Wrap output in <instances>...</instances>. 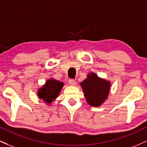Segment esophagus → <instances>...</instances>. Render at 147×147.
Returning a JSON list of instances; mask_svg holds the SVG:
<instances>
[{"mask_svg":"<svg viewBox=\"0 0 147 147\" xmlns=\"http://www.w3.org/2000/svg\"><path fill=\"white\" fill-rule=\"evenodd\" d=\"M68 83H69V84L70 85V86H75V85L76 84L75 81L74 80V79H69Z\"/></svg>","mask_w":147,"mask_h":147,"instance_id":"obj_1","label":"esophagus"}]
</instances>
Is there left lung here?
Returning a JSON list of instances; mask_svg holds the SVG:
<instances>
[{
	"mask_svg": "<svg viewBox=\"0 0 147 147\" xmlns=\"http://www.w3.org/2000/svg\"><path fill=\"white\" fill-rule=\"evenodd\" d=\"M80 85L86 101L92 107H99L107 100L111 87L110 81L100 78L94 72L88 74Z\"/></svg>",
	"mask_w": 147,
	"mask_h": 147,
	"instance_id": "left-lung-1",
	"label": "left lung"
}]
</instances>
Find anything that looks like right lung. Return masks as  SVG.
Wrapping results in <instances>:
<instances>
[{
    "label": "right lung",
    "mask_w": 147,
    "mask_h": 147,
    "mask_svg": "<svg viewBox=\"0 0 147 147\" xmlns=\"http://www.w3.org/2000/svg\"><path fill=\"white\" fill-rule=\"evenodd\" d=\"M63 85V82L55 79H48L45 85L38 90V96L45 102L50 105L51 102L59 96Z\"/></svg>",
    "instance_id": "obj_1"
}]
</instances>
